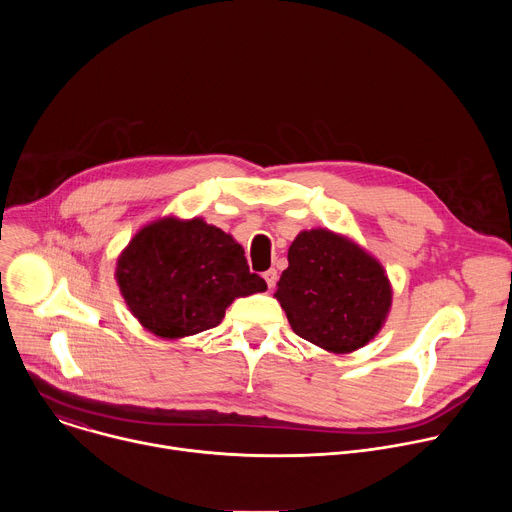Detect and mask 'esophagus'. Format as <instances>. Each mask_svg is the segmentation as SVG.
Instances as JSON below:
<instances>
[{"label":"esophagus","instance_id":"34e87169","mask_svg":"<svg viewBox=\"0 0 512 512\" xmlns=\"http://www.w3.org/2000/svg\"><path fill=\"white\" fill-rule=\"evenodd\" d=\"M263 279H265L267 287H269V289H273V287H275V281H277V271H275V269L265 271V273H263Z\"/></svg>","mask_w":512,"mask_h":512}]
</instances>
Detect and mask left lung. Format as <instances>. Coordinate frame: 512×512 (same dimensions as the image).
I'll return each mask as SVG.
<instances>
[{"label":"left lung","instance_id":"obj_1","mask_svg":"<svg viewBox=\"0 0 512 512\" xmlns=\"http://www.w3.org/2000/svg\"><path fill=\"white\" fill-rule=\"evenodd\" d=\"M275 300L304 340L350 354L385 326L393 285L381 261L356 241L330 229L302 231L287 251Z\"/></svg>","mask_w":512,"mask_h":512}]
</instances>
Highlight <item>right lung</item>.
<instances>
[{"label":"right lung","instance_id":"add662e5","mask_svg":"<svg viewBox=\"0 0 512 512\" xmlns=\"http://www.w3.org/2000/svg\"><path fill=\"white\" fill-rule=\"evenodd\" d=\"M115 279L133 318L180 340L218 326L237 298L267 289L233 235L204 218L166 214L143 225L117 257Z\"/></svg>","mask_w":512,"mask_h":512}]
</instances>
